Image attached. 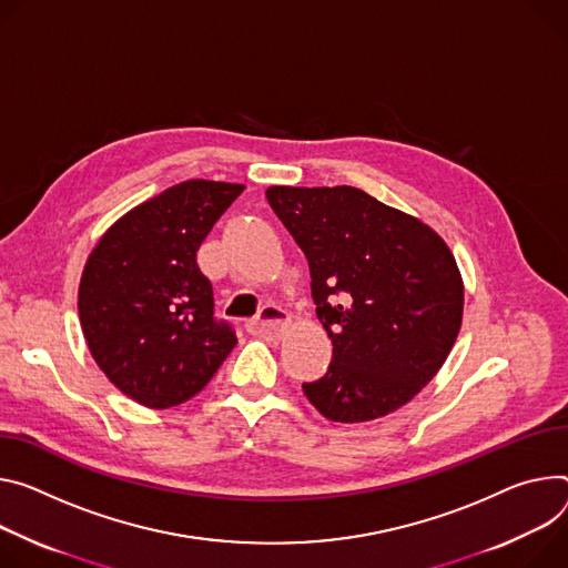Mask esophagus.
I'll use <instances>...</instances> for the list:
<instances>
[{"label": "esophagus", "instance_id": "esophagus-1", "mask_svg": "<svg viewBox=\"0 0 568 568\" xmlns=\"http://www.w3.org/2000/svg\"><path fill=\"white\" fill-rule=\"evenodd\" d=\"M290 326V315L283 311L278 305H263L261 311H257V317L251 320L246 324V331L251 335L257 337H265V339H281L285 328Z\"/></svg>", "mask_w": 568, "mask_h": 568}]
</instances>
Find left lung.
Wrapping results in <instances>:
<instances>
[{
	"label": "left lung",
	"mask_w": 568,
	"mask_h": 568,
	"mask_svg": "<svg viewBox=\"0 0 568 568\" xmlns=\"http://www.w3.org/2000/svg\"><path fill=\"white\" fill-rule=\"evenodd\" d=\"M270 205L307 257L328 372L303 383L322 415L359 424L415 398L442 369L464 283L448 244L422 220L367 192L272 185Z\"/></svg>",
	"instance_id": "obj_1"
}]
</instances>
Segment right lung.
Returning <instances> with one entry per match:
<instances>
[{
    "instance_id": "obj_1",
    "label": "right lung",
    "mask_w": 568,
    "mask_h": 568,
    "mask_svg": "<svg viewBox=\"0 0 568 568\" xmlns=\"http://www.w3.org/2000/svg\"><path fill=\"white\" fill-rule=\"evenodd\" d=\"M244 185L192 179L120 217L88 255L79 320L99 369L135 403L165 409L199 394L237 337L213 317L196 251Z\"/></svg>"
}]
</instances>
